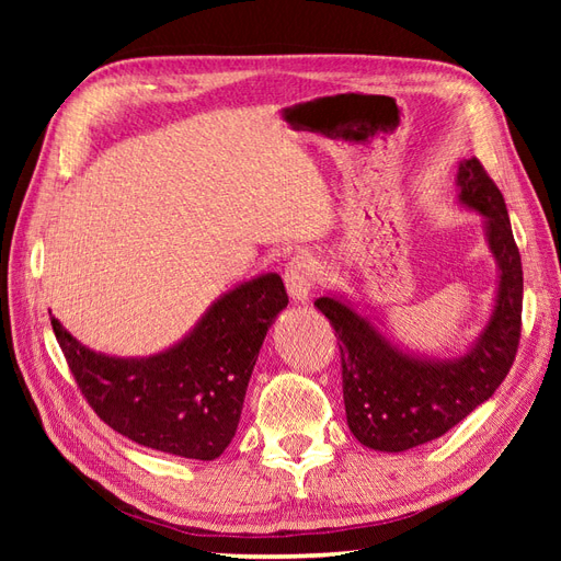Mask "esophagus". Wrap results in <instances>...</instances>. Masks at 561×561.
Returning <instances> with one entry per match:
<instances>
[{"label": "esophagus", "mask_w": 561, "mask_h": 561, "mask_svg": "<svg viewBox=\"0 0 561 561\" xmlns=\"http://www.w3.org/2000/svg\"><path fill=\"white\" fill-rule=\"evenodd\" d=\"M285 287L295 301H309L316 287V268L307 257H293L285 266Z\"/></svg>", "instance_id": "obj_1"}]
</instances>
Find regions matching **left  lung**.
Wrapping results in <instances>:
<instances>
[{"mask_svg": "<svg viewBox=\"0 0 561 561\" xmlns=\"http://www.w3.org/2000/svg\"><path fill=\"white\" fill-rule=\"evenodd\" d=\"M458 201L484 215L489 250L499 264L496 307L468 353L435 360L398 348L351 307L328 295L318 311L342 351V383L351 433L369 449L407 451L443 437L494 396L511 371L522 332V260L505 201L478 159L458 165Z\"/></svg>", "mask_w": 561, "mask_h": 561, "instance_id": "8db88e82", "label": "left lung"}]
</instances>
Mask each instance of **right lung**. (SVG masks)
<instances>
[{
    "mask_svg": "<svg viewBox=\"0 0 561 561\" xmlns=\"http://www.w3.org/2000/svg\"><path fill=\"white\" fill-rule=\"evenodd\" d=\"M287 307L278 274L219 297L182 342L149 358L79 344L50 316L81 396L110 428L142 447L213 461L239 428L248 381L271 322Z\"/></svg>",
    "mask_w": 561,
    "mask_h": 561,
    "instance_id": "obj_1",
    "label": "right lung"
}]
</instances>
